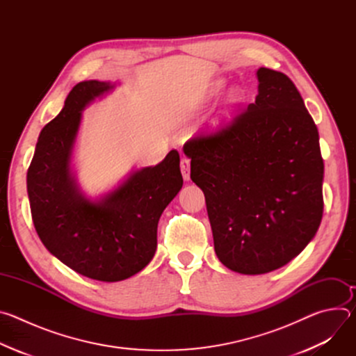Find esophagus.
<instances>
[{
    "instance_id": "obj_1",
    "label": "esophagus",
    "mask_w": 356,
    "mask_h": 356,
    "mask_svg": "<svg viewBox=\"0 0 356 356\" xmlns=\"http://www.w3.org/2000/svg\"><path fill=\"white\" fill-rule=\"evenodd\" d=\"M180 170L184 180H190V159L183 156L180 161Z\"/></svg>"
}]
</instances>
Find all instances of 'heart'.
Segmentation results:
<instances>
[{"label":"heart","instance_id":"1","mask_svg":"<svg viewBox=\"0 0 356 356\" xmlns=\"http://www.w3.org/2000/svg\"><path fill=\"white\" fill-rule=\"evenodd\" d=\"M224 86V83L222 81H220L218 83V87H222ZM242 101V95H241V92L238 91V90H234V91H231V94H229V106H232V107H235V106H238L239 103Z\"/></svg>","mask_w":356,"mask_h":356}]
</instances>
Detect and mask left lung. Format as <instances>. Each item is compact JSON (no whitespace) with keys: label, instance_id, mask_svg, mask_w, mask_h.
I'll return each mask as SVG.
<instances>
[{"label":"left lung","instance_id":"left-lung-1","mask_svg":"<svg viewBox=\"0 0 356 356\" xmlns=\"http://www.w3.org/2000/svg\"><path fill=\"white\" fill-rule=\"evenodd\" d=\"M258 95L227 127L186 142L218 259L242 275L276 270L314 238L324 210L318 129L294 83L261 67Z\"/></svg>","mask_w":356,"mask_h":356}]
</instances>
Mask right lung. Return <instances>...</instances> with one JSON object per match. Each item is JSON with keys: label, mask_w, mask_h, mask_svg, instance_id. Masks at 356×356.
I'll return each mask as SVG.
<instances>
[{"label": "right lung", "mask_w": 356, "mask_h": 356, "mask_svg": "<svg viewBox=\"0 0 356 356\" xmlns=\"http://www.w3.org/2000/svg\"><path fill=\"white\" fill-rule=\"evenodd\" d=\"M113 88L98 80L76 84L59 115L42 129L26 175L42 243L74 272L99 282L128 279L152 261L159 218L183 186L180 156L173 149L159 165L132 172L99 200L80 191L70 162L81 111Z\"/></svg>", "instance_id": "1"}]
</instances>
